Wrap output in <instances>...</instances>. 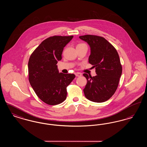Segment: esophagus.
Listing matches in <instances>:
<instances>
[{
	"mask_svg": "<svg viewBox=\"0 0 147 147\" xmlns=\"http://www.w3.org/2000/svg\"><path fill=\"white\" fill-rule=\"evenodd\" d=\"M75 74H76V77H81V76H82V74L81 73H79V72H77V73H75Z\"/></svg>",
	"mask_w": 147,
	"mask_h": 147,
	"instance_id": "1",
	"label": "esophagus"
}]
</instances>
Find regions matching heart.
<instances>
[{"instance_id": "1", "label": "heart", "mask_w": 147, "mask_h": 147, "mask_svg": "<svg viewBox=\"0 0 147 147\" xmlns=\"http://www.w3.org/2000/svg\"><path fill=\"white\" fill-rule=\"evenodd\" d=\"M84 45V44H83V43H80V44H78V45H77V46H81V45Z\"/></svg>"}]
</instances>
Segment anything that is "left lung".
Instances as JSON below:
<instances>
[{
	"label": "left lung",
	"mask_w": 147,
	"mask_h": 147,
	"mask_svg": "<svg viewBox=\"0 0 147 147\" xmlns=\"http://www.w3.org/2000/svg\"><path fill=\"white\" fill-rule=\"evenodd\" d=\"M79 38L87 42L91 53L89 62L95 68L96 76H83L87 84L83 90L85 97L91 101L103 102L112 97L117 90L122 68L118 52L105 38L96 35H86Z\"/></svg>",
	"instance_id": "obj_1"
}]
</instances>
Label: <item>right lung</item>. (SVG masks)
<instances>
[{
    "instance_id": "obj_1",
    "label": "right lung",
    "mask_w": 147,
    "mask_h": 147,
    "mask_svg": "<svg viewBox=\"0 0 147 147\" xmlns=\"http://www.w3.org/2000/svg\"><path fill=\"white\" fill-rule=\"evenodd\" d=\"M73 36H53L43 41L31 55L28 80L37 96L50 105L59 104L67 98V87L74 74L59 73L57 64L62 59L64 47Z\"/></svg>"
}]
</instances>
